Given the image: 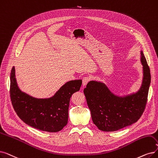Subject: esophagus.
Instances as JSON below:
<instances>
[{
    "instance_id": "obj_1",
    "label": "esophagus",
    "mask_w": 158,
    "mask_h": 158,
    "mask_svg": "<svg viewBox=\"0 0 158 158\" xmlns=\"http://www.w3.org/2000/svg\"><path fill=\"white\" fill-rule=\"evenodd\" d=\"M90 78L88 77H84V78L83 79V87H85V86H86V85L88 84V82L90 81Z\"/></svg>"
}]
</instances>
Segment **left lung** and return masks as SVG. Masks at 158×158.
I'll use <instances>...</instances> for the list:
<instances>
[{
  "label": "left lung",
  "instance_id": "8db88e82",
  "mask_svg": "<svg viewBox=\"0 0 158 158\" xmlns=\"http://www.w3.org/2000/svg\"><path fill=\"white\" fill-rule=\"evenodd\" d=\"M141 85L136 92L119 96L100 81H91L84 89L87 105L94 124L102 131L114 132L138 121L145 110L151 81L150 68L143 52Z\"/></svg>",
  "mask_w": 158,
  "mask_h": 158
}]
</instances>
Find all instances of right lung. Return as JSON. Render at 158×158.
I'll return each mask as SVG.
<instances>
[{
  "mask_svg": "<svg viewBox=\"0 0 158 158\" xmlns=\"http://www.w3.org/2000/svg\"><path fill=\"white\" fill-rule=\"evenodd\" d=\"M82 80L68 81L52 97L36 98L19 88L15 66L10 74V97L12 105L20 119L26 124L43 131L57 132L67 125L70 100L80 90Z\"/></svg>",
  "mask_w": 158,
  "mask_h": 158,
  "instance_id": "add662e5",
  "label": "right lung"
}]
</instances>
